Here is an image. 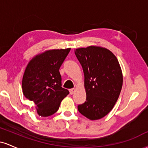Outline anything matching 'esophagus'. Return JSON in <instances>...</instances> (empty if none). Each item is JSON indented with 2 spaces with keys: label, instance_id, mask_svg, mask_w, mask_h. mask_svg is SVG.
I'll return each instance as SVG.
<instances>
[{
  "label": "esophagus",
  "instance_id": "1",
  "mask_svg": "<svg viewBox=\"0 0 148 148\" xmlns=\"http://www.w3.org/2000/svg\"><path fill=\"white\" fill-rule=\"evenodd\" d=\"M76 90V88H72V89L69 90V92H70V94H71V95H73V94H74V93L75 92Z\"/></svg>",
  "mask_w": 148,
  "mask_h": 148
}]
</instances>
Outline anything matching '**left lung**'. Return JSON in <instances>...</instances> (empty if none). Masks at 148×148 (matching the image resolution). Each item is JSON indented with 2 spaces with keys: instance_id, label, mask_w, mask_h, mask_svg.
Instances as JSON below:
<instances>
[{
  "instance_id": "left-lung-1",
  "label": "left lung",
  "mask_w": 148,
  "mask_h": 148,
  "mask_svg": "<svg viewBox=\"0 0 148 148\" xmlns=\"http://www.w3.org/2000/svg\"><path fill=\"white\" fill-rule=\"evenodd\" d=\"M84 72L86 101L78 110L91 120H99L114 107L123 87V76L117 58L97 46L74 50Z\"/></svg>"
}]
</instances>
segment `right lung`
Masks as SVG:
<instances>
[{
  "label": "right lung",
  "instance_id": "add662e5",
  "mask_svg": "<svg viewBox=\"0 0 148 148\" xmlns=\"http://www.w3.org/2000/svg\"><path fill=\"white\" fill-rule=\"evenodd\" d=\"M70 49L45 51L34 56L25 67L22 79L23 95L35 103L40 116L54 114L69 93L61 86L59 69Z\"/></svg>",
  "mask_w": 148,
  "mask_h": 148
}]
</instances>
